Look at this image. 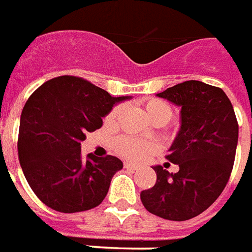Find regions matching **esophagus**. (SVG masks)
I'll return each instance as SVG.
<instances>
[{"label": "esophagus", "instance_id": "34e87169", "mask_svg": "<svg viewBox=\"0 0 252 252\" xmlns=\"http://www.w3.org/2000/svg\"><path fill=\"white\" fill-rule=\"evenodd\" d=\"M125 168L131 169V170H135V169H137V166H135L134 164H131V162H125Z\"/></svg>", "mask_w": 252, "mask_h": 252}]
</instances>
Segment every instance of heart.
Returning <instances> with one entry per match:
<instances>
[{"label":"heart","mask_w":252,"mask_h":252,"mask_svg":"<svg viewBox=\"0 0 252 252\" xmlns=\"http://www.w3.org/2000/svg\"><path fill=\"white\" fill-rule=\"evenodd\" d=\"M144 108L149 118L153 121L157 126H162L166 125L173 118V108L172 106L165 102L162 99L152 98L145 100ZM124 106L118 104L114 106L110 113L106 115L104 122L107 125H114L117 122V119L122 113ZM114 150L115 153L119 154L121 157H124L130 161H142V159L148 158L150 156H153L157 152V146L152 142H146V141H141V139L131 138V137H119L118 139L114 141Z\"/></svg>","instance_id":"obj_1"}]
</instances>
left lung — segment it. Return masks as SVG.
Wrapping results in <instances>:
<instances>
[{
  "label": "left lung",
  "instance_id": "obj_1",
  "mask_svg": "<svg viewBox=\"0 0 252 252\" xmlns=\"http://www.w3.org/2000/svg\"><path fill=\"white\" fill-rule=\"evenodd\" d=\"M181 107V126L166 158L179 165L169 173L153 166L157 181L141 192L150 214L184 221L211 207L228 183L238 146L239 126L223 90L188 80L157 94Z\"/></svg>",
  "mask_w": 252,
  "mask_h": 252
}]
</instances>
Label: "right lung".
Here are the masks:
<instances>
[{
  "label": "right lung",
  "mask_w": 252,
  "mask_h": 252,
  "mask_svg": "<svg viewBox=\"0 0 252 252\" xmlns=\"http://www.w3.org/2000/svg\"><path fill=\"white\" fill-rule=\"evenodd\" d=\"M131 96H111L76 76L41 84L24 106L18 159L34 194L49 208L73 214L103 201L113 176L124 168L114 156L82 159L86 134L102 127L110 110Z\"/></svg>",
  "instance_id": "right-lung-1"
}]
</instances>
